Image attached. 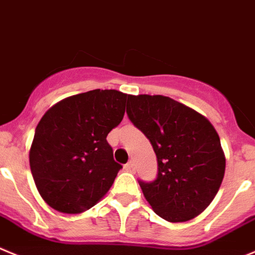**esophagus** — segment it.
Segmentation results:
<instances>
[{
  "mask_svg": "<svg viewBox=\"0 0 255 255\" xmlns=\"http://www.w3.org/2000/svg\"><path fill=\"white\" fill-rule=\"evenodd\" d=\"M125 168H126V171H128V172H134V165H133L132 161H129L128 163H126Z\"/></svg>",
  "mask_w": 255,
  "mask_h": 255,
  "instance_id": "esophagus-1",
  "label": "esophagus"
}]
</instances>
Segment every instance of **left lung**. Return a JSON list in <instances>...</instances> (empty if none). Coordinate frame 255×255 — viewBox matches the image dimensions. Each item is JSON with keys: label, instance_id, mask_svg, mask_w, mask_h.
Listing matches in <instances>:
<instances>
[{"label": "left lung", "instance_id": "1", "mask_svg": "<svg viewBox=\"0 0 255 255\" xmlns=\"http://www.w3.org/2000/svg\"><path fill=\"white\" fill-rule=\"evenodd\" d=\"M127 114L151 142L158 172L139 186L154 213L181 223L203 213L218 194L225 156L215 128L194 109L163 95H129Z\"/></svg>", "mask_w": 255, "mask_h": 255}]
</instances>
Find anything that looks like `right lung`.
<instances>
[{
    "label": "right lung",
    "instance_id": "obj_1",
    "mask_svg": "<svg viewBox=\"0 0 255 255\" xmlns=\"http://www.w3.org/2000/svg\"><path fill=\"white\" fill-rule=\"evenodd\" d=\"M129 95L95 89L51 107L35 129L30 167L47 205L66 214L88 210L108 192L122 165L107 135L120 125Z\"/></svg>",
    "mask_w": 255,
    "mask_h": 255
}]
</instances>
